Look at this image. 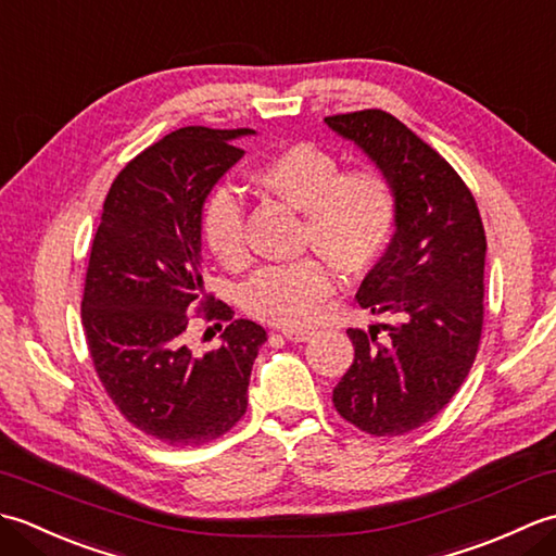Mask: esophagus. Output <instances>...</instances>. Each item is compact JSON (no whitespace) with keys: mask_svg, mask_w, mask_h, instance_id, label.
I'll list each match as a JSON object with an SVG mask.
<instances>
[{"mask_svg":"<svg viewBox=\"0 0 556 556\" xmlns=\"http://www.w3.org/2000/svg\"><path fill=\"white\" fill-rule=\"evenodd\" d=\"M281 334H285L289 341H308L313 337L311 329H303V327H285L281 329Z\"/></svg>","mask_w":556,"mask_h":556,"instance_id":"1","label":"esophagus"}]
</instances>
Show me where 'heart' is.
I'll return each instance as SVG.
<instances>
[{"instance_id": "heart-1", "label": "heart", "mask_w": 556, "mask_h": 556, "mask_svg": "<svg viewBox=\"0 0 556 556\" xmlns=\"http://www.w3.org/2000/svg\"><path fill=\"white\" fill-rule=\"evenodd\" d=\"M253 179L263 191L301 212V245L313 248L339 269L368 267L392 239L396 191L380 169L341 172L332 152L296 143L260 164ZM200 229L222 265L245 263L243 203L231 188L219 186L207 195ZM332 289V275L323 260L303 257L257 269L243 287V303L267 323L296 327L313 320Z\"/></svg>"}]
</instances>
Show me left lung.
I'll list each match as a JSON object with an SVG mask.
<instances>
[{
  "label": "left lung",
  "instance_id": "obj_1",
  "mask_svg": "<svg viewBox=\"0 0 556 556\" xmlns=\"http://www.w3.org/2000/svg\"><path fill=\"white\" fill-rule=\"evenodd\" d=\"M396 191V231L356 293L361 308L399 317L349 329L356 356L334 387V408L387 437L420 428L464 384L482 334L485 229L473 193L440 152L382 110L325 116ZM384 328V342L376 339Z\"/></svg>",
  "mask_w": 556,
  "mask_h": 556
}]
</instances>
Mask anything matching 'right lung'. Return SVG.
I'll return each instance as SVG.
<instances>
[{
	"instance_id": "right-lung-1",
	"label": "right lung",
	"mask_w": 556,
	"mask_h": 556,
	"mask_svg": "<svg viewBox=\"0 0 556 556\" xmlns=\"http://www.w3.org/2000/svg\"><path fill=\"white\" fill-rule=\"evenodd\" d=\"M251 134L186 126L164 136L116 176L92 239L80 303L92 365L122 416L172 446L212 442L241 420L267 341L263 327L212 303L200 265L205 198L243 157L233 140ZM195 304L228 323L223 346L203 357L185 344Z\"/></svg>"
}]
</instances>
